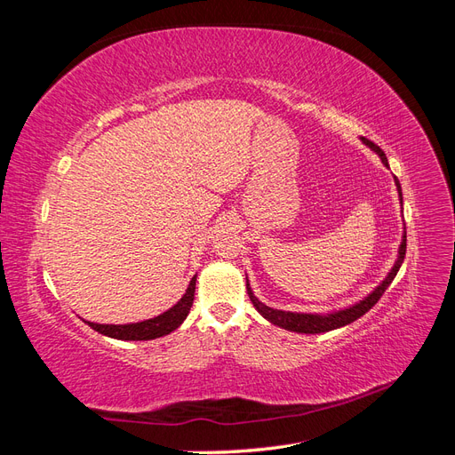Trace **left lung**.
<instances>
[{"mask_svg": "<svg viewBox=\"0 0 455 455\" xmlns=\"http://www.w3.org/2000/svg\"><path fill=\"white\" fill-rule=\"evenodd\" d=\"M361 142L364 146H368L371 151H374V154L381 159L385 167L389 169V161H387V157H385L383 151L379 149V146H376L374 142H370L366 139H361ZM395 186H396L398 197H401V206H403V189H401V182H398L396 176H395ZM404 254H406V231H403V241H401V246H398L396 259H395L391 271L387 273V277H385L374 288V291L366 294L363 299L355 301V304H351L347 307L332 309L328 313H298V311H283V309L269 307V306L264 304V301H259L256 298L249 279H246V292H249V298L254 304L256 311L261 316H264L266 321H269L271 324L284 328V330H291V332H298V334H323V332H330V330H336V328H341L346 324H351L353 321L359 319V316H363L366 311L374 307L378 304V299L383 296V292L387 291V286L396 277V273H398V269H401L403 261H404Z\"/></svg>", "mask_w": 455, "mask_h": 455, "instance_id": "left-lung-1", "label": "left lung"}]
</instances>
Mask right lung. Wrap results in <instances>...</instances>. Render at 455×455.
I'll return each mask as SVG.
<instances>
[{"label": "right lung", "mask_w": 455, "mask_h": 455, "mask_svg": "<svg viewBox=\"0 0 455 455\" xmlns=\"http://www.w3.org/2000/svg\"><path fill=\"white\" fill-rule=\"evenodd\" d=\"M196 281L197 275L191 277L186 292L182 294V298L176 301L172 307H169L167 311H163L161 315L154 316V319H146L140 323H127V324H102V323H92V321H85L92 330L96 332L114 338V339H121V341H148V339H156V338H163L180 326L186 316L191 309V304H194V296H196Z\"/></svg>", "instance_id": "right-lung-1"}]
</instances>
